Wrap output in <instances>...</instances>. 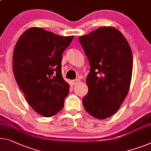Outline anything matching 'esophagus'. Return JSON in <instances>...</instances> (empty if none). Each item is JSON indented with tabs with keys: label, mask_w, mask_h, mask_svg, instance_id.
Instances as JSON below:
<instances>
[{
	"label": "esophagus",
	"mask_w": 151,
	"mask_h": 151,
	"mask_svg": "<svg viewBox=\"0 0 151 151\" xmlns=\"http://www.w3.org/2000/svg\"><path fill=\"white\" fill-rule=\"evenodd\" d=\"M73 85H76V84H78V83H79L80 82V80H78V79H76V80H73Z\"/></svg>",
	"instance_id": "1"
}]
</instances>
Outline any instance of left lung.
<instances>
[{
  "instance_id": "8db88e82",
  "label": "left lung",
  "mask_w": 151,
  "mask_h": 151,
  "mask_svg": "<svg viewBox=\"0 0 151 151\" xmlns=\"http://www.w3.org/2000/svg\"><path fill=\"white\" fill-rule=\"evenodd\" d=\"M79 41L90 67L83 105L92 117L106 119L117 112L128 93L133 68L131 48L114 27H99Z\"/></svg>"
}]
</instances>
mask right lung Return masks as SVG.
<instances>
[{
	"mask_svg": "<svg viewBox=\"0 0 151 151\" xmlns=\"http://www.w3.org/2000/svg\"><path fill=\"white\" fill-rule=\"evenodd\" d=\"M73 38L33 27L22 34L14 48L16 82L29 105L44 117L56 115L64 106L70 86L62 76V54Z\"/></svg>",
	"mask_w": 151,
	"mask_h": 151,
	"instance_id": "add662e5",
	"label": "right lung"
}]
</instances>
